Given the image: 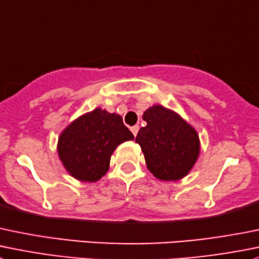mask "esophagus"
<instances>
[{
	"instance_id": "obj_1",
	"label": "esophagus",
	"mask_w": 259,
	"mask_h": 259,
	"mask_svg": "<svg viewBox=\"0 0 259 259\" xmlns=\"http://www.w3.org/2000/svg\"><path fill=\"white\" fill-rule=\"evenodd\" d=\"M130 130H132V133L134 134V137H137L138 132H139V126H138V125H134V126L130 127Z\"/></svg>"
}]
</instances>
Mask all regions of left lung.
Wrapping results in <instances>:
<instances>
[{
	"label": "left lung",
	"instance_id": "left-lung-1",
	"mask_svg": "<svg viewBox=\"0 0 259 259\" xmlns=\"http://www.w3.org/2000/svg\"><path fill=\"white\" fill-rule=\"evenodd\" d=\"M143 120L147 126L139 130L135 142L144 153L148 169L162 181L185 177L200 153L196 130L180 115L160 105L149 107Z\"/></svg>",
	"mask_w": 259,
	"mask_h": 259
}]
</instances>
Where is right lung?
Returning a JSON list of instances; mask_svg holds the SVG:
<instances>
[{
	"instance_id": "obj_1",
	"label": "right lung",
	"mask_w": 259,
	"mask_h": 259,
	"mask_svg": "<svg viewBox=\"0 0 259 259\" xmlns=\"http://www.w3.org/2000/svg\"><path fill=\"white\" fill-rule=\"evenodd\" d=\"M133 139L134 135L120 115L95 109L63 130L58 154L69 175L84 182H96L109 170L117 145Z\"/></svg>"
}]
</instances>
